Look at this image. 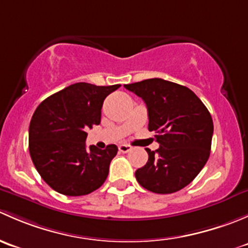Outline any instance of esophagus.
I'll return each instance as SVG.
<instances>
[{"label":"esophagus","instance_id":"obj_1","mask_svg":"<svg viewBox=\"0 0 248 248\" xmlns=\"http://www.w3.org/2000/svg\"><path fill=\"white\" fill-rule=\"evenodd\" d=\"M132 150V146H129V145L127 144H120L119 145V151L122 152V154H127V152H129Z\"/></svg>","mask_w":248,"mask_h":248}]
</instances>
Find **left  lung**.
Returning a JSON list of instances; mask_svg holds the SVG:
<instances>
[{
    "mask_svg": "<svg viewBox=\"0 0 248 248\" xmlns=\"http://www.w3.org/2000/svg\"><path fill=\"white\" fill-rule=\"evenodd\" d=\"M145 102L149 131L159 149L149 154L147 163L137 169L140 186L158 194L180 191L204 168L211 150L214 124L209 110L192 90L154 78L124 85Z\"/></svg>",
    "mask_w": 248,
    "mask_h": 248,
    "instance_id": "1",
    "label": "left lung"
}]
</instances>
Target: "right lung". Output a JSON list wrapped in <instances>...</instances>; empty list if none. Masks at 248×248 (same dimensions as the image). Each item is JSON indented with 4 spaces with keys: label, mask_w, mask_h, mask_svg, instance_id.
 <instances>
[{
    "label": "right lung",
    "mask_w": 248,
    "mask_h": 248,
    "mask_svg": "<svg viewBox=\"0 0 248 248\" xmlns=\"http://www.w3.org/2000/svg\"><path fill=\"white\" fill-rule=\"evenodd\" d=\"M121 85L96 86L77 82L44 99L29 128V150L42 179L54 191L69 197L85 196L106 181L117 146L86 149V131L101 122L108 94Z\"/></svg>",
    "instance_id": "obj_1"
}]
</instances>
